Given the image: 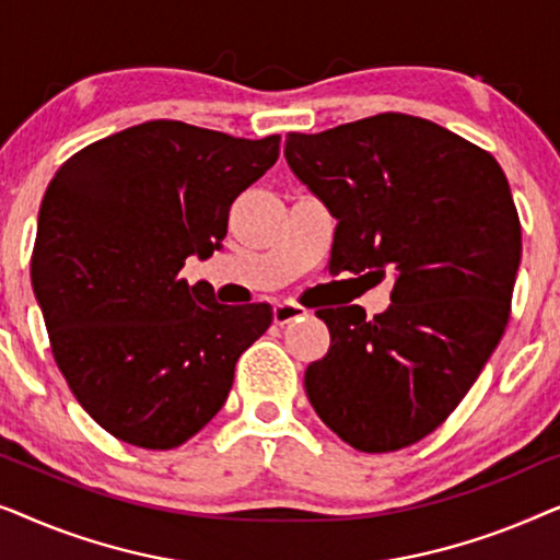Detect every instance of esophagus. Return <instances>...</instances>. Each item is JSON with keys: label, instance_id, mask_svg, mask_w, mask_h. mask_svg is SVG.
<instances>
[{"label": "esophagus", "instance_id": "obj_1", "mask_svg": "<svg viewBox=\"0 0 560 560\" xmlns=\"http://www.w3.org/2000/svg\"><path fill=\"white\" fill-rule=\"evenodd\" d=\"M303 316H308V311H305L303 305L290 303V301H282L272 308V320L278 326H285V324H290V320H301Z\"/></svg>", "mask_w": 560, "mask_h": 560}]
</instances>
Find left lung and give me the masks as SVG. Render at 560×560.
Here are the masks:
<instances>
[{"instance_id":"obj_1","label":"left lung","mask_w":560,"mask_h":560,"mask_svg":"<svg viewBox=\"0 0 560 560\" xmlns=\"http://www.w3.org/2000/svg\"><path fill=\"white\" fill-rule=\"evenodd\" d=\"M285 160L336 219L334 270L393 275L374 318L316 311L331 347L305 370V395L349 446H410L464 400L508 326L523 255L510 183L477 144L395 112L290 132Z\"/></svg>"}]
</instances>
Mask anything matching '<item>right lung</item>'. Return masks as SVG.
<instances>
[{"label":"right lung","instance_id":"1","mask_svg":"<svg viewBox=\"0 0 560 560\" xmlns=\"http://www.w3.org/2000/svg\"><path fill=\"white\" fill-rule=\"evenodd\" d=\"M278 155V135L155 119L89 144L50 180L30 265L35 301L68 387L114 439L186 443L272 324L267 303L221 305L180 270L221 249L236 196Z\"/></svg>","mask_w":560,"mask_h":560}]
</instances>
